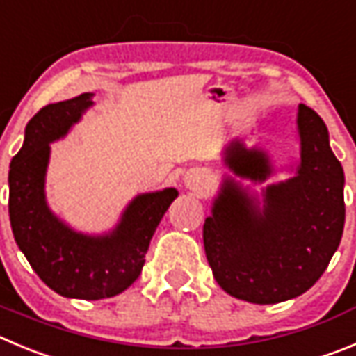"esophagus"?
<instances>
[{
    "mask_svg": "<svg viewBox=\"0 0 356 356\" xmlns=\"http://www.w3.org/2000/svg\"><path fill=\"white\" fill-rule=\"evenodd\" d=\"M198 182H200V175L198 174H189L188 177H186V184L189 186V188H197Z\"/></svg>",
    "mask_w": 356,
    "mask_h": 356,
    "instance_id": "esophagus-1",
    "label": "esophagus"
}]
</instances>
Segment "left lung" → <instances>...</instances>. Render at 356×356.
<instances>
[{
    "label": "left lung",
    "mask_w": 356,
    "mask_h": 356,
    "mask_svg": "<svg viewBox=\"0 0 356 356\" xmlns=\"http://www.w3.org/2000/svg\"><path fill=\"white\" fill-rule=\"evenodd\" d=\"M300 163L297 174L254 195L232 177L221 184L204 223L207 261L218 284L235 298L277 304L298 297L330 264L344 228V172L328 144V129L313 108L298 105ZM225 165L242 179L272 174L261 149L230 142Z\"/></svg>",
    "instance_id": "obj_1"
}]
</instances>
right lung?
Wrapping results in <instances>:
<instances>
[{
    "label": "right lung",
    "mask_w": 356,
    "mask_h": 356,
    "mask_svg": "<svg viewBox=\"0 0 356 356\" xmlns=\"http://www.w3.org/2000/svg\"><path fill=\"white\" fill-rule=\"evenodd\" d=\"M92 96L82 92L36 112L8 172L10 225L19 249L51 290L84 300L114 297L131 286L140 275L163 214L179 195L175 188L138 195L114 230L103 235L75 232L49 209L45 172L51 144L81 121L92 105Z\"/></svg>",
    "instance_id": "add662e5"
}]
</instances>
